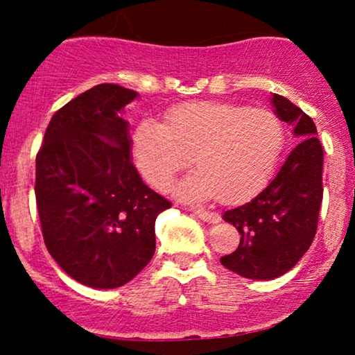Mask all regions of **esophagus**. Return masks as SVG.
I'll use <instances>...</instances> for the list:
<instances>
[{
  "mask_svg": "<svg viewBox=\"0 0 355 355\" xmlns=\"http://www.w3.org/2000/svg\"><path fill=\"white\" fill-rule=\"evenodd\" d=\"M190 210L193 211V215H197L198 218H202L203 222H209V223L220 222V215L217 214V211H209V210H203V209H197V207H191Z\"/></svg>",
  "mask_w": 355,
  "mask_h": 355,
  "instance_id": "esophagus-1",
  "label": "esophagus"
}]
</instances>
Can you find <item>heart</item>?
I'll return each mask as SVG.
<instances>
[{"mask_svg":"<svg viewBox=\"0 0 355 355\" xmlns=\"http://www.w3.org/2000/svg\"><path fill=\"white\" fill-rule=\"evenodd\" d=\"M284 144V125L270 110L198 101L173 107L165 125L141 121L133 135V157L158 190L193 158L200 173L187 178L178 193L189 200L217 193L223 202H237L266 185Z\"/></svg>","mask_w":355,"mask_h":355,"instance_id":"heart-1","label":"heart"}]
</instances>
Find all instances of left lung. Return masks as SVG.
Returning a JSON list of instances; mask_svg holds the SVG:
<instances>
[{"label": "left lung", "mask_w": 355, "mask_h": 355, "mask_svg": "<svg viewBox=\"0 0 355 355\" xmlns=\"http://www.w3.org/2000/svg\"><path fill=\"white\" fill-rule=\"evenodd\" d=\"M272 103L300 141L266 189L223 214V220L239 230L240 243L220 262L254 280L277 279L299 262L315 237L324 197V148L315 137V123L284 96L274 93Z\"/></svg>", "instance_id": "obj_1"}]
</instances>
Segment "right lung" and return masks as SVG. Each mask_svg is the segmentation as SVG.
<instances>
[{
	"mask_svg": "<svg viewBox=\"0 0 355 355\" xmlns=\"http://www.w3.org/2000/svg\"><path fill=\"white\" fill-rule=\"evenodd\" d=\"M138 96L101 83L53 115L36 155L35 195L44 245L71 279L121 287L155 254V220L172 203L145 185L120 112Z\"/></svg>",
	"mask_w": 355,
	"mask_h": 355,
	"instance_id": "right-lung-1",
	"label": "right lung"
}]
</instances>
